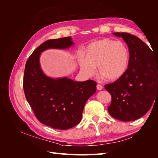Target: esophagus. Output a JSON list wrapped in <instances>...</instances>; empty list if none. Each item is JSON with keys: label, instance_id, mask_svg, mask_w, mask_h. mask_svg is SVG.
I'll use <instances>...</instances> for the list:
<instances>
[{"label": "esophagus", "instance_id": "esophagus-1", "mask_svg": "<svg viewBox=\"0 0 158 158\" xmlns=\"http://www.w3.org/2000/svg\"><path fill=\"white\" fill-rule=\"evenodd\" d=\"M96 88H97L98 90H102L103 89V86H102V85H100V84H97Z\"/></svg>", "mask_w": 158, "mask_h": 158}]
</instances>
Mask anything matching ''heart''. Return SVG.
Returning <instances> with one entry per match:
<instances>
[{
    "instance_id": "b5f03b06",
    "label": "heart",
    "mask_w": 158,
    "mask_h": 158,
    "mask_svg": "<svg viewBox=\"0 0 158 158\" xmlns=\"http://www.w3.org/2000/svg\"><path fill=\"white\" fill-rule=\"evenodd\" d=\"M131 54L127 45L109 38L95 41L85 48V57L80 55L78 62L82 73L86 76L98 74L107 81H116L125 75L129 68Z\"/></svg>"
}]
</instances>
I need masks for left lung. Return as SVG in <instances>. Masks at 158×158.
<instances>
[{
  "label": "left lung",
  "mask_w": 158,
  "mask_h": 158,
  "mask_svg": "<svg viewBox=\"0 0 158 158\" xmlns=\"http://www.w3.org/2000/svg\"><path fill=\"white\" fill-rule=\"evenodd\" d=\"M113 34L126 42L131 61L121 78L105 85L112 98L108 111L118 120L132 121L144 116L158 96V57L136 36L125 32Z\"/></svg>",
  "instance_id": "1"
}]
</instances>
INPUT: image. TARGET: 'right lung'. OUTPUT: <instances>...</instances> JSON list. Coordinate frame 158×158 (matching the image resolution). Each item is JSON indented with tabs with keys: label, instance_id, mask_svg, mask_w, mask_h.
<instances>
[{
	"label": "right lung",
	"instance_id": "obj_1",
	"mask_svg": "<svg viewBox=\"0 0 158 158\" xmlns=\"http://www.w3.org/2000/svg\"><path fill=\"white\" fill-rule=\"evenodd\" d=\"M74 44L71 37L43 43L27 60L23 74V90L35 117L44 125L60 130L80 123L85 103L96 92L97 83L92 80L76 82L67 77L51 78L43 72L40 58L47 49H66Z\"/></svg>",
	"mask_w": 158,
	"mask_h": 158
}]
</instances>
